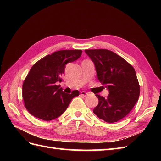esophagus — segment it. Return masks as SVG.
I'll list each match as a JSON object with an SVG mask.
<instances>
[{"instance_id": "1", "label": "esophagus", "mask_w": 161, "mask_h": 161, "mask_svg": "<svg viewBox=\"0 0 161 161\" xmlns=\"http://www.w3.org/2000/svg\"><path fill=\"white\" fill-rule=\"evenodd\" d=\"M80 95H82V96L85 97V96H86L87 95H88V93H87V92H85V91H82V92H80Z\"/></svg>"}]
</instances>
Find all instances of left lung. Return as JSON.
Listing matches in <instances>:
<instances>
[{
    "mask_svg": "<svg viewBox=\"0 0 161 161\" xmlns=\"http://www.w3.org/2000/svg\"><path fill=\"white\" fill-rule=\"evenodd\" d=\"M93 62L97 77L109 90L105 98L96 95L99 103L93 113L106 122H117L133 109L140 95V85L133 66L122 57L105 49L85 50Z\"/></svg>",
    "mask_w": 161,
    "mask_h": 161,
    "instance_id": "obj_1",
    "label": "left lung"
}]
</instances>
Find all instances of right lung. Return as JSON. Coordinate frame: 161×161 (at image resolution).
I'll return each mask as SVG.
<instances>
[{"instance_id":"add662e5","label":"right lung","mask_w":161,"mask_h":161,"mask_svg":"<svg viewBox=\"0 0 161 161\" xmlns=\"http://www.w3.org/2000/svg\"><path fill=\"white\" fill-rule=\"evenodd\" d=\"M82 52L81 50L56 51L33 64L22 87L24 104L31 115L44 121L54 119L79 95L78 90L65 93L56 82L62 81L67 63L79 59Z\"/></svg>"}]
</instances>
